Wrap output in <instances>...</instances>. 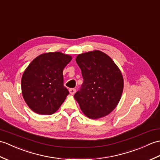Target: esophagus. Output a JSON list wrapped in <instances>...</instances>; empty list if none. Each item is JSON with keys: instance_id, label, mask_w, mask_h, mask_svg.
I'll return each instance as SVG.
<instances>
[{"instance_id": "34e87169", "label": "esophagus", "mask_w": 160, "mask_h": 160, "mask_svg": "<svg viewBox=\"0 0 160 160\" xmlns=\"http://www.w3.org/2000/svg\"><path fill=\"white\" fill-rule=\"evenodd\" d=\"M69 92L71 95H74V93L76 92V89H74V88H71V89L69 90Z\"/></svg>"}]
</instances>
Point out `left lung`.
<instances>
[{
	"label": "left lung",
	"mask_w": 160,
	"mask_h": 160,
	"mask_svg": "<svg viewBox=\"0 0 160 160\" xmlns=\"http://www.w3.org/2000/svg\"><path fill=\"white\" fill-rule=\"evenodd\" d=\"M76 62L83 83L74 97L87 117L98 119L108 115L118 105L123 91L122 73L111 58L100 51L82 53Z\"/></svg>",
	"instance_id": "obj_1"
}]
</instances>
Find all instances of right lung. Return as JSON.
I'll return each instance as SVG.
<instances>
[{"mask_svg":"<svg viewBox=\"0 0 160 160\" xmlns=\"http://www.w3.org/2000/svg\"><path fill=\"white\" fill-rule=\"evenodd\" d=\"M72 57L61 52L38 56L28 66L21 80L22 94L32 111L51 115L64 102L69 92L63 86V70Z\"/></svg>","mask_w":160,"mask_h":160,"instance_id":"obj_1","label":"right lung"}]
</instances>
